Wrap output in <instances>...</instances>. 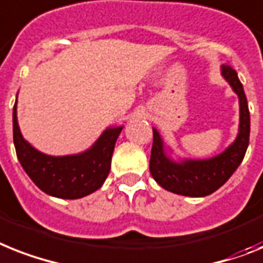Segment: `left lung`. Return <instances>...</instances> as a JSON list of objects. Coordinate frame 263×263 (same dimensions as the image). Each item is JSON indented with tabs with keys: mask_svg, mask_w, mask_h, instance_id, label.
Wrapping results in <instances>:
<instances>
[{
	"mask_svg": "<svg viewBox=\"0 0 263 263\" xmlns=\"http://www.w3.org/2000/svg\"><path fill=\"white\" fill-rule=\"evenodd\" d=\"M222 77L227 80L239 98V129L235 141L220 155L205 160H180L176 161L168 155L164 141L153 127L149 169L153 179L164 190L191 197H203L219 190L231 177L246 155L250 137V112L243 86L238 73L230 66H222Z\"/></svg>",
	"mask_w": 263,
	"mask_h": 263,
	"instance_id": "obj_1",
	"label": "left lung"
}]
</instances>
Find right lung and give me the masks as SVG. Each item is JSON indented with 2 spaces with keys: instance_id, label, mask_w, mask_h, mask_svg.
I'll return each instance as SVG.
<instances>
[{
  "instance_id": "1",
  "label": "right lung",
  "mask_w": 263,
  "mask_h": 263,
  "mask_svg": "<svg viewBox=\"0 0 263 263\" xmlns=\"http://www.w3.org/2000/svg\"><path fill=\"white\" fill-rule=\"evenodd\" d=\"M122 129L107 127L90 149L78 155L49 156L24 140L17 121V99L13 107V142L20 164L43 192L60 199H80L101 188Z\"/></svg>"
}]
</instances>
